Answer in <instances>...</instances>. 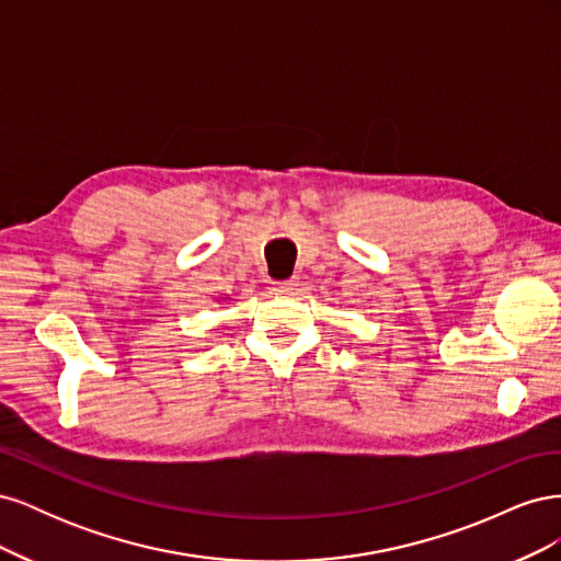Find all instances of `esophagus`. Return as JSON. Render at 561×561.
I'll return each mask as SVG.
<instances>
[{"mask_svg":"<svg viewBox=\"0 0 561 561\" xmlns=\"http://www.w3.org/2000/svg\"><path fill=\"white\" fill-rule=\"evenodd\" d=\"M297 285H299V280H297V278H290V280H278V283H274V293H278V295H293V293L297 290Z\"/></svg>","mask_w":561,"mask_h":561,"instance_id":"34e87169","label":"esophagus"}]
</instances>
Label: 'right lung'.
<instances>
[{
	"label": "right lung",
	"mask_w": 561,
	"mask_h": 561,
	"mask_svg": "<svg viewBox=\"0 0 561 561\" xmlns=\"http://www.w3.org/2000/svg\"><path fill=\"white\" fill-rule=\"evenodd\" d=\"M222 299H229V297H222Z\"/></svg>",
	"instance_id": "add662e5"
}]
</instances>
